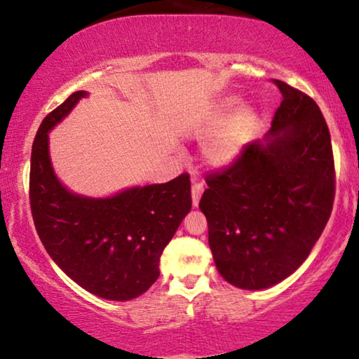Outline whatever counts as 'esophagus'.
Instances as JSON below:
<instances>
[{"instance_id":"1","label":"esophagus","mask_w":359,"mask_h":359,"mask_svg":"<svg viewBox=\"0 0 359 359\" xmlns=\"http://www.w3.org/2000/svg\"><path fill=\"white\" fill-rule=\"evenodd\" d=\"M204 193V184L199 183L198 178H193V188H191V196H193V205L198 208L199 205V199Z\"/></svg>"}]
</instances>
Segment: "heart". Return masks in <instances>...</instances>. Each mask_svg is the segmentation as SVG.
<instances>
[{"label":"heart","instance_id":"1","mask_svg":"<svg viewBox=\"0 0 359 359\" xmlns=\"http://www.w3.org/2000/svg\"><path fill=\"white\" fill-rule=\"evenodd\" d=\"M237 101L235 100H225L222 104L219 106L217 114H215V122L222 124L227 119V116L233 111ZM255 121V112L250 109H242L237 116L233 117L227 129L222 134L215 137L205 149V155L208 160L215 166H224L229 165L235 156L240 154V150L243 149L245 142H247L250 132H252Z\"/></svg>","mask_w":359,"mask_h":359}]
</instances>
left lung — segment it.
I'll list each match as a JSON object with an SVG mask.
<instances>
[{
	"mask_svg": "<svg viewBox=\"0 0 359 359\" xmlns=\"http://www.w3.org/2000/svg\"><path fill=\"white\" fill-rule=\"evenodd\" d=\"M283 95L263 140L205 176L199 209L215 268L240 289L271 287L311 253L332 214L335 163L317 102L273 80Z\"/></svg>",
	"mask_w": 359,
	"mask_h": 359,
	"instance_id": "obj_1",
	"label": "left lung"
}]
</instances>
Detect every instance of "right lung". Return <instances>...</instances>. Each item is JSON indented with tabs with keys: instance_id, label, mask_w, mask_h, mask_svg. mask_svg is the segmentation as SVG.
<instances>
[{
	"instance_id": "add662e5",
	"label": "right lung",
	"mask_w": 359,
	"mask_h": 359,
	"mask_svg": "<svg viewBox=\"0 0 359 359\" xmlns=\"http://www.w3.org/2000/svg\"><path fill=\"white\" fill-rule=\"evenodd\" d=\"M86 91H76L47 114L32 144L29 199L39 238L58 268L88 292L130 301L160 276V257L191 210V181L183 173L163 184L135 186L109 198L68 191L48 155V132Z\"/></svg>"
}]
</instances>
